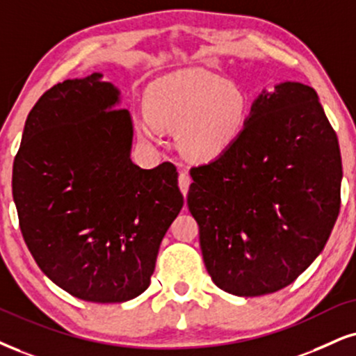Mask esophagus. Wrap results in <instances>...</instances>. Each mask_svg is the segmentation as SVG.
<instances>
[{
    "label": "esophagus",
    "mask_w": 356,
    "mask_h": 356,
    "mask_svg": "<svg viewBox=\"0 0 356 356\" xmlns=\"http://www.w3.org/2000/svg\"><path fill=\"white\" fill-rule=\"evenodd\" d=\"M190 185H191L190 175H188L186 171H181V173H179V177H178V186H179V191L183 193V196H185V198L188 195V190H190Z\"/></svg>",
    "instance_id": "1"
}]
</instances>
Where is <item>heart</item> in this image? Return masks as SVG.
I'll return each instance as SVG.
<instances>
[{
	"mask_svg": "<svg viewBox=\"0 0 356 356\" xmlns=\"http://www.w3.org/2000/svg\"><path fill=\"white\" fill-rule=\"evenodd\" d=\"M147 115L138 137L156 143L160 130L177 131L178 145L195 161H211L238 142L248 118V97L239 86L200 69L173 74L148 87Z\"/></svg>",
	"mask_w": 356,
	"mask_h": 356,
	"instance_id": "heart-1",
	"label": "heart"
}]
</instances>
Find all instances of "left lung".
Masks as SVG:
<instances>
[{
    "label": "left lung",
    "mask_w": 356,
    "mask_h": 356,
    "mask_svg": "<svg viewBox=\"0 0 356 356\" xmlns=\"http://www.w3.org/2000/svg\"><path fill=\"white\" fill-rule=\"evenodd\" d=\"M190 173L206 270L232 296L292 284L323 251L340 211L339 140L317 92L300 82L262 90L238 142Z\"/></svg>",
    "instance_id": "1"
}]
</instances>
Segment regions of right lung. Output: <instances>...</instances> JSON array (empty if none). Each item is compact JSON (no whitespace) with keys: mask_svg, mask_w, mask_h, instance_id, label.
I'll list each match as a JSON object with an SVG mask.
<instances>
[{"mask_svg":"<svg viewBox=\"0 0 356 356\" xmlns=\"http://www.w3.org/2000/svg\"><path fill=\"white\" fill-rule=\"evenodd\" d=\"M102 77L67 79L38 100L13 163V198L39 269L77 299L117 304L148 289L183 195L171 163L131 161L130 112Z\"/></svg>","mask_w":356,"mask_h":356,"instance_id":"add662e5","label":"right lung"}]
</instances>
